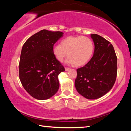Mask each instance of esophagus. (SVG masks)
I'll return each mask as SVG.
<instances>
[{"label": "esophagus", "instance_id": "obj_1", "mask_svg": "<svg viewBox=\"0 0 131 131\" xmlns=\"http://www.w3.org/2000/svg\"><path fill=\"white\" fill-rule=\"evenodd\" d=\"M65 70H66V71H68L69 70V69H70V68H67V67H65Z\"/></svg>", "mask_w": 131, "mask_h": 131}]
</instances>
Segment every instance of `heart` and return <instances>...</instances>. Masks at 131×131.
<instances>
[{
    "label": "heart",
    "mask_w": 131,
    "mask_h": 131,
    "mask_svg": "<svg viewBox=\"0 0 131 131\" xmlns=\"http://www.w3.org/2000/svg\"><path fill=\"white\" fill-rule=\"evenodd\" d=\"M94 46L92 40L85 36H69L63 39L60 44L52 48V53L58 61L62 62L68 54L66 63L76 66L87 63L91 58Z\"/></svg>",
    "instance_id": "heart-1"
}]
</instances>
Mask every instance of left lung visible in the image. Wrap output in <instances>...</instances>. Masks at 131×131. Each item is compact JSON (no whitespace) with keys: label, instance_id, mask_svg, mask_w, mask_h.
Instances as JSON below:
<instances>
[{"label":"left lung","instance_id":"left-lung-1","mask_svg":"<svg viewBox=\"0 0 131 131\" xmlns=\"http://www.w3.org/2000/svg\"><path fill=\"white\" fill-rule=\"evenodd\" d=\"M95 49L90 61L77 69L74 85L80 94L88 99L99 98L109 91L116 81L117 56L110 42L91 34Z\"/></svg>","mask_w":131,"mask_h":131}]
</instances>
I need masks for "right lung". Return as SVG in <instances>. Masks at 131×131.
<instances>
[{"label":"right lung","instance_id":"add662e5","mask_svg":"<svg viewBox=\"0 0 131 131\" xmlns=\"http://www.w3.org/2000/svg\"><path fill=\"white\" fill-rule=\"evenodd\" d=\"M63 34L41 30L30 37L22 48L19 80L26 92L38 100L50 98L59 89L58 76L65 68L55 58L52 48Z\"/></svg>","mask_w":131,"mask_h":131}]
</instances>
